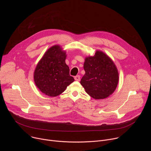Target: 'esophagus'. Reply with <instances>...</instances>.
I'll return each mask as SVG.
<instances>
[{"mask_svg":"<svg viewBox=\"0 0 151 151\" xmlns=\"http://www.w3.org/2000/svg\"><path fill=\"white\" fill-rule=\"evenodd\" d=\"M75 80L76 81H80V76L79 75H77L75 77Z\"/></svg>","mask_w":151,"mask_h":151,"instance_id":"1","label":"esophagus"}]
</instances>
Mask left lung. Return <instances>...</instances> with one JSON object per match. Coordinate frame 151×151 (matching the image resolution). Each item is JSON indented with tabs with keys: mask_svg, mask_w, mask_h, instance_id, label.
<instances>
[{
	"mask_svg": "<svg viewBox=\"0 0 151 151\" xmlns=\"http://www.w3.org/2000/svg\"><path fill=\"white\" fill-rule=\"evenodd\" d=\"M85 75L81 84L86 93L94 99L108 97L116 90L119 73L113 60L101 51L86 57L83 63Z\"/></svg>",
	"mask_w": 151,
	"mask_h": 151,
	"instance_id": "obj_1",
	"label": "left lung"
}]
</instances>
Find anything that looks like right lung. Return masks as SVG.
Returning <instances> with one entry per match:
<instances>
[{"label":"right lung","mask_w":151,"mask_h":151,"mask_svg":"<svg viewBox=\"0 0 151 151\" xmlns=\"http://www.w3.org/2000/svg\"><path fill=\"white\" fill-rule=\"evenodd\" d=\"M66 52L59 45L50 47L37 64L33 73L34 82L42 93L56 97L63 93L74 78L70 76L66 64Z\"/></svg>","instance_id":"1"}]
</instances>
